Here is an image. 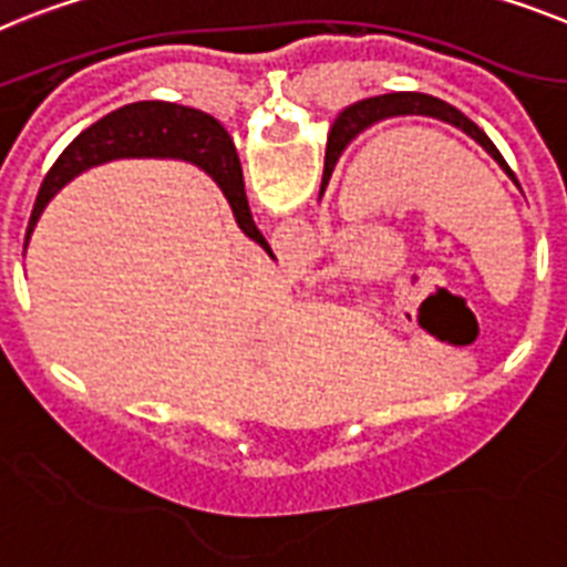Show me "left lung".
Here are the masks:
<instances>
[{
  "mask_svg": "<svg viewBox=\"0 0 567 567\" xmlns=\"http://www.w3.org/2000/svg\"><path fill=\"white\" fill-rule=\"evenodd\" d=\"M408 114H422V117H433V120H442V123H450L456 125V128H462L464 134L471 140H476L482 148H485L487 154H491L496 163H499L502 172L511 177V181L516 183V174L511 172V166L505 163V157L499 154V148L493 145V140L487 137L482 128H478L473 120H467L462 114V111H456L453 105L442 103V100H435V96L430 94H419V91H399V94H379V96H370V100H361V103H352L350 109L341 111V117L336 120V125H341L338 128V143H341V148L350 140H355L358 134L364 132V128H370V125L381 123V120H390V117H408ZM338 148V152H341Z\"/></svg>",
  "mask_w": 567,
  "mask_h": 567,
  "instance_id": "1",
  "label": "left lung"
}]
</instances>
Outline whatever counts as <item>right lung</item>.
I'll return each instance as SVG.
<instances>
[{"mask_svg": "<svg viewBox=\"0 0 567 567\" xmlns=\"http://www.w3.org/2000/svg\"><path fill=\"white\" fill-rule=\"evenodd\" d=\"M123 157H168L195 163L224 192L240 231L269 251L266 237L260 235V229L251 220L240 159H237L235 143H231L224 125L209 117V114H203V111L159 103V100L132 103L111 111L68 145L65 152L56 157L51 172L45 174V183H42L37 203H33L31 220H28L25 240H31L33 226H37L45 206L65 183H71L76 174L89 172V168Z\"/></svg>", "mask_w": 567, "mask_h": 567, "instance_id": "right-lung-1", "label": "right lung"}]
</instances>
